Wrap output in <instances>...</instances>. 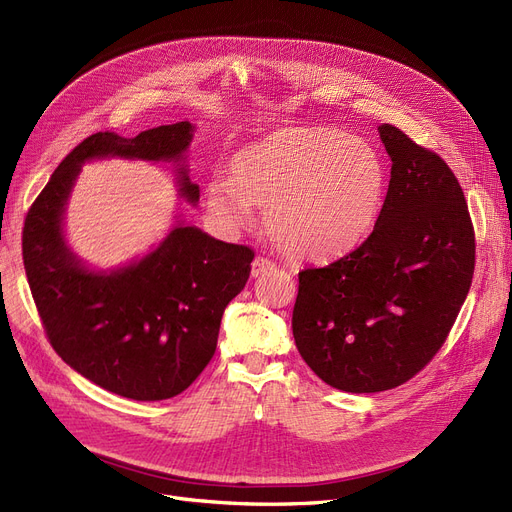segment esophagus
<instances>
[{
	"label": "esophagus",
	"mask_w": 512,
	"mask_h": 512,
	"mask_svg": "<svg viewBox=\"0 0 512 512\" xmlns=\"http://www.w3.org/2000/svg\"><path fill=\"white\" fill-rule=\"evenodd\" d=\"M270 270H276V263H274L272 259L261 257V255L253 259V265H251L253 278H257V276H261V274H265V272H270Z\"/></svg>",
	"instance_id": "1"
}]
</instances>
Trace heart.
<instances>
[{
	"instance_id": "heart-1",
	"label": "heart",
	"mask_w": 512,
	"mask_h": 512,
	"mask_svg": "<svg viewBox=\"0 0 512 512\" xmlns=\"http://www.w3.org/2000/svg\"><path fill=\"white\" fill-rule=\"evenodd\" d=\"M382 155L365 139L324 126H290L242 147L232 178L207 184L209 213L236 230L265 211V230L297 261L353 251L371 232L386 195Z\"/></svg>"
}]
</instances>
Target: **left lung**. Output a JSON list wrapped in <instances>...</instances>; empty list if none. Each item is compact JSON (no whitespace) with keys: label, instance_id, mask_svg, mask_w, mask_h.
<instances>
[{"label":"left lung","instance_id":"1","mask_svg":"<svg viewBox=\"0 0 512 512\" xmlns=\"http://www.w3.org/2000/svg\"><path fill=\"white\" fill-rule=\"evenodd\" d=\"M392 159L373 232L326 267L299 272L294 342L317 378L342 392L409 382L440 351L475 270V232L446 161L392 124Z\"/></svg>","mask_w":512,"mask_h":512}]
</instances>
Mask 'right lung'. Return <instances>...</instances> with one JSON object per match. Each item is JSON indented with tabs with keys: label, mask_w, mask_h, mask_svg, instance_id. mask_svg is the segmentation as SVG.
<instances>
[{
	"label": "right lung",
	"mask_w": 512,
	"mask_h": 512,
	"mask_svg": "<svg viewBox=\"0 0 512 512\" xmlns=\"http://www.w3.org/2000/svg\"><path fill=\"white\" fill-rule=\"evenodd\" d=\"M193 128L176 122L134 139L91 134L64 157L24 220V270L53 351L99 388L132 400H166L199 378L255 253L178 224L143 259L91 272L66 245L64 211L85 161H182ZM178 186L186 201H199V186L184 166Z\"/></svg>",
	"instance_id": "right-lung-1"
}]
</instances>
